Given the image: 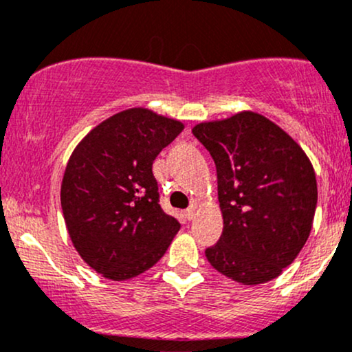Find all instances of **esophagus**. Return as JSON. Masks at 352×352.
<instances>
[{
	"label": "esophagus",
	"mask_w": 352,
	"mask_h": 352,
	"mask_svg": "<svg viewBox=\"0 0 352 352\" xmlns=\"http://www.w3.org/2000/svg\"><path fill=\"white\" fill-rule=\"evenodd\" d=\"M195 215H197V210H195V207H190L187 212H185V217L188 218V220H193V218H195Z\"/></svg>",
	"instance_id": "obj_1"
}]
</instances>
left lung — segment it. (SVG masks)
Returning <instances> with one entry per match:
<instances>
[{"label":"left lung","instance_id":"8db88e82","mask_svg":"<svg viewBox=\"0 0 352 352\" xmlns=\"http://www.w3.org/2000/svg\"><path fill=\"white\" fill-rule=\"evenodd\" d=\"M217 165L223 232L205 250L218 273L246 286L278 278L308 241L316 173L301 145L253 111L192 129Z\"/></svg>","mask_w":352,"mask_h":352}]
</instances>
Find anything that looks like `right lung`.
I'll return each mask as SVG.
<instances>
[{
  "instance_id": "obj_1",
  "label": "right lung",
  "mask_w": 352,
  "mask_h": 352,
  "mask_svg": "<svg viewBox=\"0 0 352 352\" xmlns=\"http://www.w3.org/2000/svg\"><path fill=\"white\" fill-rule=\"evenodd\" d=\"M185 125L147 107L117 112L72 151L60 207L76 252L112 281L139 276L180 230L159 205L152 164Z\"/></svg>"
}]
</instances>
